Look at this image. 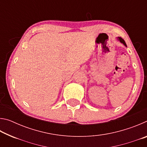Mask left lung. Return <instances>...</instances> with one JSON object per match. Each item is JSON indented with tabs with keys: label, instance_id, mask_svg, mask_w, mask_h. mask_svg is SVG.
I'll use <instances>...</instances> for the list:
<instances>
[{
	"label": "left lung",
	"instance_id": "left-lung-1",
	"mask_svg": "<svg viewBox=\"0 0 147 147\" xmlns=\"http://www.w3.org/2000/svg\"><path fill=\"white\" fill-rule=\"evenodd\" d=\"M118 39H119V40L120 41L121 43H123V44L124 45H125V46L126 47V43H125V41H124V39H123V38H121V37H119V38H118Z\"/></svg>",
	"mask_w": 147,
	"mask_h": 147
}]
</instances>
